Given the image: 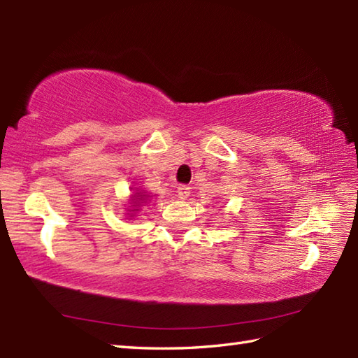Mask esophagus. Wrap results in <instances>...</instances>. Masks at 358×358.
I'll use <instances>...</instances> for the list:
<instances>
[{
	"label": "esophagus",
	"mask_w": 358,
	"mask_h": 358,
	"mask_svg": "<svg viewBox=\"0 0 358 358\" xmlns=\"http://www.w3.org/2000/svg\"><path fill=\"white\" fill-rule=\"evenodd\" d=\"M177 194H178V199L180 200H186L189 195H191V187L186 186V185H180L177 189Z\"/></svg>",
	"instance_id": "obj_1"
}]
</instances>
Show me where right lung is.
Returning <instances> with one entry per match:
<instances>
[{"instance_id":"right-lung-1","label":"right lung","mask_w":358,"mask_h":358,"mask_svg":"<svg viewBox=\"0 0 358 358\" xmlns=\"http://www.w3.org/2000/svg\"><path fill=\"white\" fill-rule=\"evenodd\" d=\"M135 191L136 192H134L132 194V196H131V204H132V209L131 210H129V212H138V209H136V208H138L140 206V204L141 203H146V200H148V196L149 195H146V192H141V191H138V189H135ZM129 215H131V217H134V214H129Z\"/></svg>"}]
</instances>
